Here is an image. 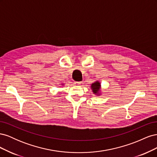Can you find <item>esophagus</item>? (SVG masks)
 <instances>
[{
	"instance_id": "esophagus-1",
	"label": "esophagus",
	"mask_w": 157,
	"mask_h": 157,
	"mask_svg": "<svg viewBox=\"0 0 157 157\" xmlns=\"http://www.w3.org/2000/svg\"><path fill=\"white\" fill-rule=\"evenodd\" d=\"M81 82H78V81H75L74 82V84L75 85H77V86H79V85L81 84Z\"/></svg>"
}]
</instances>
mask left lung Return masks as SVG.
<instances>
[{"label":"left lung","mask_w":157,"mask_h":157,"mask_svg":"<svg viewBox=\"0 0 157 157\" xmlns=\"http://www.w3.org/2000/svg\"><path fill=\"white\" fill-rule=\"evenodd\" d=\"M100 83H99L98 81L94 82L93 84H92L91 88L92 89V91L94 94H98V92L99 91V88H100Z\"/></svg>","instance_id":"left-lung-1"}]
</instances>
